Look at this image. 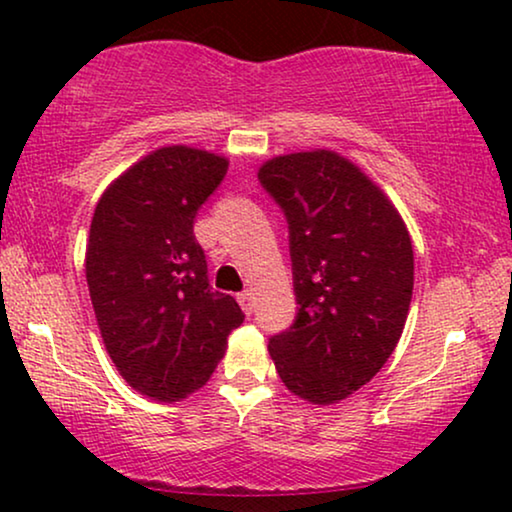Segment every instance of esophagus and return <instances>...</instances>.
Returning a JSON list of instances; mask_svg holds the SVG:
<instances>
[{"instance_id": "34e87169", "label": "esophagus", "mask_w": 512, "mask_h": 512, "mask_svg": "<svg viewBox=\"0 0 512 512\" xmlns=\"http://www.w3.org/2000/svg\"><path fill=\"white\" fill-rule=\"evenodd\" d=\"M237 303L242 305V310L247 312V314L254 312V296H251V291H242V293H237Z\"/></svg>"}]
</instances>
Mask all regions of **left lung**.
I'll use <instances>...</instances> for the list:
<instances>
[{"label":"left lung","instance_id":"1","mask_svg":"<svg viewBox=\"0 0 512 512\" xmlns=\"http://www.w3.org/2000/svg\"><path fill=\"white\" fill-rule=\"evenodd\" d=\"M258 181L289 223L298 303L270 356L296 396L342 401L401 338L415 284L410 235L380 188L333 151L268 160Z\"/></svg>","mask_w":512,"mask_h":512}]
</instances>
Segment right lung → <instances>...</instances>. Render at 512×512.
I'll return each instance as SVG.
<instances>
[{"label": "right lung", "instance_id": "obj_1", "mask_svg": "<svg viewBox=\"0 0 512 512\" xmlns=\"http://www.w3.org/2000/svg\"><path fill=\"white\" fill-rule=\"evenodd\" d=\"M226 170L214 153L158 149L107 188L90 223L86 279L104 345L130 387L158 401L200 389L244 321L209 284L193 233Z\"/></svg>", "mask_w": 512, "mask_h": 512}]
</instances>
